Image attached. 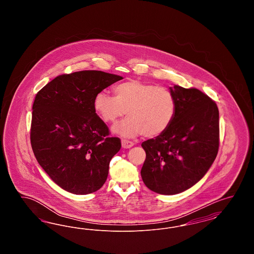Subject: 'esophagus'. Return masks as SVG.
<instances>
[{
  "label": "esophagus",
  "mask_w": 254,
  "mask_h": 254,
  "mask_svg": "<svg viewBox=\"0 0 254 254\" xmlns=\"http://www.w3.org/2000/svg\"><path fill=\"white\" fill-rule=\"evenodd\" d=\"M133 145H134V143H132L131 141H128V140H122V146L124 147V148H130V147H132Z\"/></svg>",
  "instance_id": "esophagus-1"
}]
</instances>
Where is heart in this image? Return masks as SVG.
<instances>
[{"label":"heart","mask_w":254,"mask_h":254,"mask_svg":"<svg viewBox=\"0 0 254 254\" xmlns=\"http://www.w3.org/2000/svg\"><path fill=\"white\" fill-rule=\"evenodd\" d=\"M113 93L114 97L104 91L98 92L93 108L106 123H114L125 113L128 116L113 127V132L118 135L157 137L169 128L174 119L175 98L166 87L129 80L115 85Z\"/></svg>","instance_id":"heart-1"}]
</instances>
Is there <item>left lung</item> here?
<instances>
[{
    "instance_id": "obj_1",
    "label": "left lung",
    "mask_w": 254,
    "mask_h": 254,
    "mask_svg": "<svg viewBox=\"0 0 254 254\" xmlns=\"http://www.w3.org/2000/svg\"><path fill=\"white\" fill-rule=\"evenodd\" d=\"M176 112L169 128L142 143L145 160L141 176L152 191L180 193L200 181L219 148L216 103L197 88L170 87Z\"/></svg>"
}]
</instances>
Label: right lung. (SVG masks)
<instances>
[{"label": "right lung", "instance_id": "obj_1", "mask_svg": "<svg viewBox=\"0 0 254 254\" xmlns=\"http://www.w3.org/2000/svg\"><path fill=\"white\" fill-rule=\"evenodd\" d=\"M122 79L99 70L62 74L36 94L30 127L34 155L52 181L70 193L95 192L107 181L121 140L109 137L93 100Z\"/></svg>", "mask_w": 254, "mask_h": 254}]
</instances>
